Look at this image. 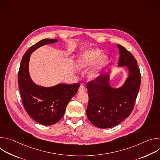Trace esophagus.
Returning <instances> with one entry per match:
<instances>
[{
	"instance_id": "esophagus-1",
	"label": "esophagus",
	"mask_w": 160,
	"mask_h": 160,
	"mask_svg": "<svg viewBox=\"0 0 160 160\" xmlns=\"http://www.w3.org/2000/svg\"><path fill=\"white\" fill-rule=\"evenodd\" d=\"M85 90V87L83 84L80 85V87L78 88V91L79 92H83V91Z\"/></svg>"
}]
</instances>
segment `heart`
<instances>
[{
    "label": "heart",
    "instance_id": "obj_1",
    "mask_svg": "<svg viewBox=\"0 0 160 160\" xmlns=\"http://www.w3.org/2000/svg\"><path fill=\"white\" fill-rule=\"evenodd\" d=\"M101 54L98 49H91L83 52L77 60V68L79 70H85L96 62L94 70L89 74L90 78L96 77L107 61V58L104 55L100 56Z\"/></svg>",
    "mask_w": 160,
    "mask_h": 160
}]
</instances>
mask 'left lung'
Masks as SVG:
<instances>
[{
  "mask_svg": "<svg viewBox=\"0 0 160 160\" xmlns=\"http://www.w3.org/2000/svg\"><path fill=\"white\" fill-rule=\"evenodd\" d=\"M118 66H127L128 77L120 88L109 84V74H101L87 84L88 103L87 116L94 126L100 128L115 127L127 118L132 111L141 85V75L138 62L121 45Z\"/></svg>",
  "mask_w": 160,
  "mask_h": 160,
  "instance_id": "1",
  "label": "left lung"
}]
</instances>
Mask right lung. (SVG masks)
<instances>
[{
    "instance_id": "add662e5",
    "label": "right lung",
    "mask_w": 160,
    "mask_h": 160,
    "mask_svg": "<svg viewBox=\"0 0 160 160\" xmlns=\"http://www.w3.org/2000/svg\"><path fill=\"white\" fill-rule=\"evenodd\" d=\"M57 39L45 38L33 45L22 56L18 72V82L24 108L29 116L43 125H52L63 117L66 106L80 85L59 83L44 87L35 84L29 74L31 54L38 48L57 42Z\"/></svg>"
}]
</instances>
